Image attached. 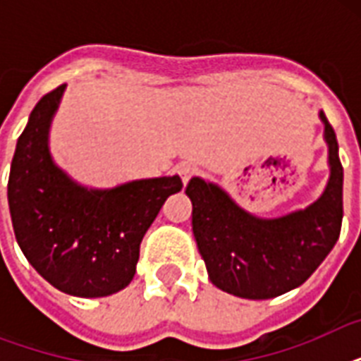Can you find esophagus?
<instances>
[{
	"instance_id": "esophagus-1",
	"label": "esophagus",
	"mask_w": 361,
	"mask_h": 361,
	"mask_svg": "<svg viewBox=\"0 0 361 361\" xmlns=\"http://www.w3.org/2000/svg\"><path fill=\"white\" fill-rule=\"evenodd\" d=\"M178 174L181 176V180H183V183H185L187 185V181L191 180L192 176L197 174V166H192V164H189V163H183V164H180V166H178Z\"/></svg>"
}]
</instances>
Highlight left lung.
<instances>
[{
  "instance_id": "obj_1",
  "label": "left lung",
  "mask_w": 361,
  "mask_h": 361,
  "mask_svg": "<svg viewBox=\"0 0 361 361\" xmlns=\"http://www.w3.org/2000/svg\"><path fill=\"white\" fill-rule=\"evenodd\" d=\"M330 178L314 202L279 217H258L214 181L191 178L192 234L209 281L245 300H269L303 285L336 245L343 221V166L336 133L320 110Z\"/></svg>"
}]
</instances>
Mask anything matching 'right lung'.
I'll list each match as a JSON object with an SVG mask.
<instances>
[{
	"label": "right lung",
	"mask_w": 361,
	"mask_h": 361,
	"mask_svg": "<svg viewBox=\"0 0 361 361\" xmlns=\"http://www.w3.org/2000/svg\"><path fill=\"white\" fill-rule=\"evenodd\" d=\"M65 87L35 104L16 142L8 209L20 249L42 279L71 296L103 298L133 281L142 238L183 183L178 174L109 189L73 180L50 153V127Z\"/></svg>",
	"instance_id": "obj_1"
}]
</instances>
